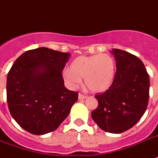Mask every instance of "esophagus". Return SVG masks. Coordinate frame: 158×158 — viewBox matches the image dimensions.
Masks as SVG:
<instances>
[{
	"instance_id": "1",
	"label": "esophagus",
	"mask_w": 158,
	"mask_h": 158,
	"mask_svg": "<svg viewBox=\"0 0 158 158\" xmlns=\"http://www.w3.org/2000/svg\"><path fill=\"white\" fill-rule=\"evenodd\" d=\"M87 98V96H85V95H83V94H79V100H84V99Z\"/></svg>"
}]
</instances>
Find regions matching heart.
<instances>
[{"instance_id":"obj_1","label":"heart","mask_w":158,"mask_h":158,"mask_svg":"<svg viewBox=\"0 0 158 158\" xmlns=\"http://www.w3.org/2000/svg\"><path fill=\"white\" fill-rule=\"evenodd\" d=\"M115 71V62L110 55L98 54L77 57L70 64V69H64L62 75L70 89H75L81 79H84V85L89 91L102 94L112 85Z\"/></svg>"}]
</instances>
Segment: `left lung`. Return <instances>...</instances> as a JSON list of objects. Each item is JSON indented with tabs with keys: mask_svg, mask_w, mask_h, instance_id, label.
I'll return each mask as SVG.
<instances>
[{
	"mask_svg": "<svg viewBox=\"0 0 158 158\" xmlns=\"http://www.w3.org/2000/svg\"><path fill=\"white\" fill-rule=\"evenodd\" d=\"M110 52L115 57L116 72L112 85L97 94L98 108L92 118L106 132L120 134L130 130L147 109L149 78L144 64L135 55L120 49Z\"/></svg>",
	"mask_w": 158,
	"mask_h": 158,
	"instance_id": "obj_1",
	"label": "left lung"
}]
</instances>
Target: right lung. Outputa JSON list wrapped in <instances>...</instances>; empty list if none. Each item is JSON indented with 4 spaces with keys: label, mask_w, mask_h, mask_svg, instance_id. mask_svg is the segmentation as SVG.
<instances>
[{
    "label": "right lung",
    "mask_w": 158,
    "mask_h": 158,
    "mask_svg": "<svg viewBox=\"0 0 158 158\" xmlns=\"http://www.w3.org/2000/svg\"><path fill=\"white\" fill-rule=\"evenodd\" d=\"M70 54L47 48L16 59L7 75L6 94L15 121L33 135L54 131L68 116L78 93L64 85L62 70Z\"/></svg>",
    "instance_id": "1"
}]
</instances>
